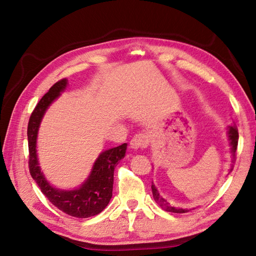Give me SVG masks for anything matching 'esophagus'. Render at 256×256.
I'll return each mask as SVG.
<instances>
[{
	"instance_id": "34e87169",
	"label": "esophagus",
	"mask_w": 256,
	"mask_h": 256,
	"mask_svg": "<svg viewBox=\"0 0 256 256\" xmlns=\"http://www.w3.org/2000/svg\"><path fill=\"white\" fill-rule=\"evenodd\" d=\"M150 143L148 135L146 133H140L136 134L135 136L131 140L130 145L134 150H140V148H146Z\"/></svg>"
}]
</instances>
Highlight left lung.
I'll list each match as a JSON object with an SVG mask.
<instances>
[{
  "instance_id": "1",
  "label": "left lung",
  "mask_w": 256,
  "mask_h": 256,
  "mask_svg": "<svg viewBox=\"0 0 256 256\" xmlns=\"http://www.w3.org/2000/svg\"><path fill=\"white\" fill-rule=\"evenodd\" d=\"M228 134H229V140H230V145H231V150H232V164H231V170L234 167V162L236 160V148H238V132L236 125L233 126H229V131H228ZM152 192H153V197L157 204L160 206L162 209H164L165 211L168 212H174V214H184V212H188L187 209H180V208H175L172 206L167 200H165L162 197H160L158 192L155 187V184H152Z\"/></svg>"
}]
</instances>
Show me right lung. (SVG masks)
<instances>
[{
  "label": "right lung",
  "instance_id": "obj_1",
  "mask_svg": "<svg viewBox=\"0 0 256 256\" xmlns=\"http://www.w3.org/2000/svg\"><path fill=\"white\" fill-rule=\"evenodd\" d=\"M66 78L57 81L37 103L34 111L30 114L28 126H27L30 152L28 167L30 176L40 188L42 192L56 208L76 218H89V216L99 214L110 201L112 197L114 170L118 165V162L124 157L128 144L124 143L118 148L103 152L99 158L96 160L89 178L80 188L67 192V190H59L52 187L38 166L36 138L38 128H40L45 111L66 88Z\"/></svg>",
  "mask_w": 256,
  "mask_h": 256
}]
</instances>
